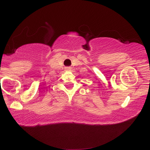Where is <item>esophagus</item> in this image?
I'll list each match as a JSON object with an SVG mask.
<instances>
[{
  "mask_svg": "<svg viewBox=\"0 0 150 150\" xmlns=\"http://www.w3.org/2000/svg\"><path fill=\"white\" fill-rule=\"evenodd\" d=\"M70 68H66V71H69Z\"/></svg>",
  "mask_w": 150,
  "mask_h": 150,
  "instance_id": "obj_1",
  "label": "esophagus"
}]
</instances>
